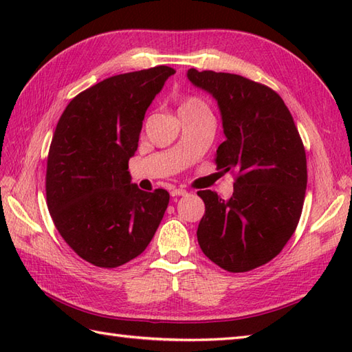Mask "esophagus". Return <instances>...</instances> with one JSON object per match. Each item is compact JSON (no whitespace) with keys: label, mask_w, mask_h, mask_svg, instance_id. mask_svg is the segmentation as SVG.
<instances>
[{"label":"esophagus","mask_w":352,"mask_h":352,"mask_svg":"<svg viewBox=\"0 0 352 352\" xmlns=\"http://www.w3.org/2000/svg\"><path fill=\"white\" fill-rule=\"evenodd\" d=\"M188 195V192H186L184 189H172L170 190V197H184Z\"/></svg>","instance_id":"obj_1"}]
</instances>
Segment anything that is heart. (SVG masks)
<instances>
[{
  "mask_svg": "<svg viewBox=\"0 0 352 352\" xmlns=\"http://www.w3.org/2000/svg\"><path fill=\"white\" fill-rule=\"evenodd\" d=\"M182 109H206V106L197 98H189V100H186V101L182 102L180 110Z\"/></svg>",
  "mask_w": 352,
  "mask_h": 352,
  "instance_id": "1",
  "label": "heart"
}]
</instances>
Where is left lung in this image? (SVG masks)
Segmentation results:
<instances>
[{"label":"left lung","mask_w":352,"mask_h":352,"mask_svg":"<svg viewBox=\"0 0 352 352\" xmlns=\"http://www.w3.org/2000/svg\"><path fill=\"white\" fill-rule=\"evenodd\" d=\"M188 80L218 102L226 140L216 164L236 174L228 199L198 192L206 204L198 243L226 271H251L284 248L300 221L307 188L300 133L272 89L236 74L193 68Z\"/></svg>","instance_id":"left-lung-1"}]
</instances>
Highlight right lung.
Wrapping results in <instances>:
<instances>
[{"label":"right lung","mask_w":352,"mask_h":352,"mask_svg":"<svg viewBox=\"0 0 352 352\" xmlns=\"http://www.w3.org/2000/svg\"><path fill=\"white\" fill-rule=\"evenodd\" d=\"M174 74L155 66L106 78L78 94L58 119L47 163L48 210L65 242L95 266L118 267L140 256L166 212L169 193L140 190L129 160L148 107Z\"/></svg>","instance_id":"add662e5"}]
</instances>
